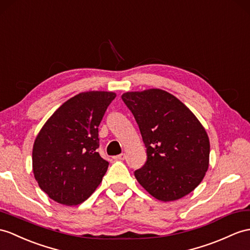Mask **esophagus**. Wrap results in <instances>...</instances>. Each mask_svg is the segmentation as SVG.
Instances as JSON below:
<instances>
[{"label":"esophagus","mask_w":250,"mask_h":250,"mask_svg":"<svg viewBox=\"0 0 250 250\" xmlns=\"http://www.w3.org/2000/svg\"><path fill=\"white\" fill-rule=\"evenodd\" d=\"M125 158H126V155H125V154H120V155H118V156H114L113 159H115V160H124Z\"/></svg>","instance_id":"obj_1"}]
</instances>
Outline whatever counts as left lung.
<instances>
[{
    "label": "left lung",
    "instance_id": "obj_1",
    "mask_svg": "<svg viewBox=\"0 0 250 250\" xmlns=\"http://www.w3.org/2000/svg\"><path fill=\"white\" fill-rule=\"evenodd\" d=\"M122 100L136 119L147 160L135 176L151 196L172 202L188 195L209 167L210 142L184 103L160 89L126 92Z\"/></svg>",
    "mask_w": 250,
    "mask_h": 250
}]
</instances>
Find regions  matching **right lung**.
I'll return each mask as SVG.
<instances>
[{
    "mask_svg": "<svg viewBox=\"0 0 250 250\" xmlns=\"http://www.w3.org/2000/svg\"><path fill=\"white\" fill-rule=\"evenodd\" d=\"M117 96L106 91L79 93L60 106L42 127L33 147V171L55 202L76 206L91 196L109 163L97 153L99 126Z\"/></svg>",
    "mask_w": 250,
    "mask_h": 250,
    "instance_id": "add662e5",
    "label": "right lung"
}]
</instances>
